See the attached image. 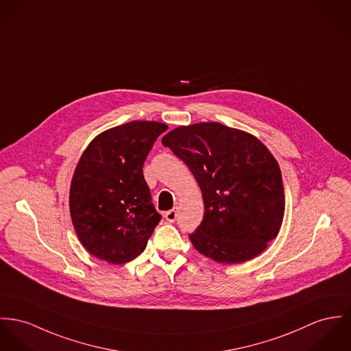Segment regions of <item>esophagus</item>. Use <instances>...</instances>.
Instances as JSON below:
<instances>
[{
	"label": "esophagus",
	"instance_id": "obj_1",
	"mask_svg": "<svg viewBox=\"0 0 351 351\" xmlns=\"http://www.w3.org/2000/svg\"><path fill=\"white\" fill-rule=\"evenodd\" d=\"M178 208H172L171 211H167L165 214H164V217L168 220V221H175L176 220V217H178Z\"/></svg>",
	"mask_w": 351,
	"mask_h": 351
}]
</instances>
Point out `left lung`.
Segmentation results:
<instances>
[{"label": "left lung", "instance_id": "8db88e82", "mask_svg": "<svg viewBox=\"0 0 351 351\" xmlns=\"http://www.w3.org/2000/svg\"><path fill=\"white\" fill-rule=\"evenodd\" d=\"M162 143L202 189L204 216L189 235L193 247L223 265L263 252L285 215L282 173L269 148L256 136L213 121L180 125Z\"/></svg>", "mask_w": 351, "mask_h": 351}]
</instances>
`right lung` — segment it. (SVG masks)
Instances as JSON below:
<instances>
[{
  "instance_id": "right-lung-1",
  "label": "right lung",
  "mask_w": 351,
  "mask_h": 351,
  "mask_svg": "<svg viewBox=\"0 0 351 351\" xmlns=\"http://www.w3.org/2000/svg\"><path fill=\"white\" fill-rule=\"evenodd\" d=\"M168 125L130 121L96 136L85 148L69 189V213L84 248L110 265L134 261L160 221L143 164Z\"/></svg>"
}]
</instances>
